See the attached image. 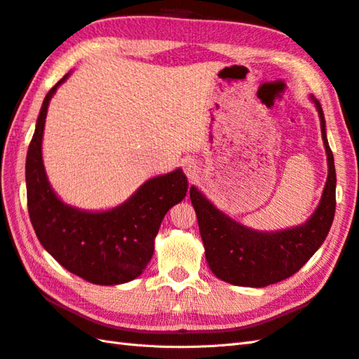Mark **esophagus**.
Instances as JSON below:
<instances>
[{
	"label": "esophagus",
	"instance_id": "34e87169",
	"mask_svg": "<svg viewBox=\"0 0 359 359\" xmlns=\"http://www.w3.org/2000/svg\"><path fill=\"white\" fill-rule=\"evenodd\" d=\"M183 171H185V174H187L189 180H194L196 176H197V172H198V167H197L194 161H187L185 165H183Z\"/></svg>",
	"mask_w": 359,
	"mask_h": 359
}]
</instances>
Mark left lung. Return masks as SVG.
Wrapping results in <instances>:
<instances>
[{
    "label": "left lung",
    "mask_w": 359,
    "mask_h": 359,
    "mask_svg": "<svg viewBox=\"0 0 359 359\" xmlns=\"http://www.w3.org/2000/svg\"><path fill=\"white\" fill-rule=\"evenodd\" d=\"M309 100L320 116L327 179L316 210L305 223L273 232L256 231L218 209L197 187H191L189 197L197 214L206 261L218 279L240 287H267L297 273L326 240L335 215L337 174L323 109L314 95H309Z\"/></svg>",
    "instance_id": "8db88e82"
}]
</instances>
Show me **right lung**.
Wrapping results in <instances>:
<instances>
[{"label": "right lung", "mask_w": 359, "mask_h": 359, "mask_svg": "<svg viewBox=\"0 0 359 359\" xmlns=\"http://www.w3.org/2000/svg\"><path fill=\"white\" fill-rule=\"evenodd\" d=\"M71 72L45 95L27 151L30 219L43 249L63 269L95 285L127 283L149 265L162 219L170 208L185 198L188 179L182 168L159 174L145 180L123 203L109 209L88 210L65 203L45 171L42 140L50 101Z\"/></svg>", "instance_id": "add662e5"}]
</instances>
